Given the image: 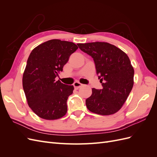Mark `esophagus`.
<instances>
[{
  "label": "esophagus",
  "mask_w": 157,
  "mask_h": 157,
  "mask_svg": "<svg viewBox=\"0 0 157 157\" xmlns=\"http://www.w3.org/2000/svg\"><path fill=\"white\" fill-rule=\"evenodd\" d=\"M73 86H74V88L75 89H78V88H80V87L82 86V84L81 83L78 82H75L73 84Z\"/></svg>",
  "instance_id": "1"
}]
</instances>
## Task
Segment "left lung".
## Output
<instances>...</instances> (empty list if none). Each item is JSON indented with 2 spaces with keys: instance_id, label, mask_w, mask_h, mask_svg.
<instances>
[{
  "instance_id": "left-lung-1",
  "label": "left lung",
  "mask_w": 157,
  "mask_h": 157,
  "mask_svg": "<svg viewBox=\"0 0 157 157\" xmlns=\"http://www.w3.org/2000/svg\"><path fill=\"white\" fill-rule=\"evenodd\" d=\"M92 57L102 89L92 88L86 99L90 111L101 115L115 114L124 105L134 85V70L124 52L104 42L77 44Z\"/></svg>"
}]
</instances>
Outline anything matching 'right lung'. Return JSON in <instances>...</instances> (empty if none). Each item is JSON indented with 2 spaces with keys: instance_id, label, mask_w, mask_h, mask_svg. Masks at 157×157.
I'll return each instance as SVG.
<instances>
[{
  "instance_id": "1",
  "label": "right lung",
  "mask_w": 157,
  "mask_h": 157,
  "mask_svg": "<svg viewBox=\"0 0 157 157\" xmlns=\"http://www.w3.org/2000/svg\"><path fill=\"white\" fill-rule=\"evenodd\" d=\"M77 49L73 42L52 39L31 52L22 82L28 105L37 116L56 120L67 113V101L74 87L55 78Z\"/></svg>"
}]
</instances>
